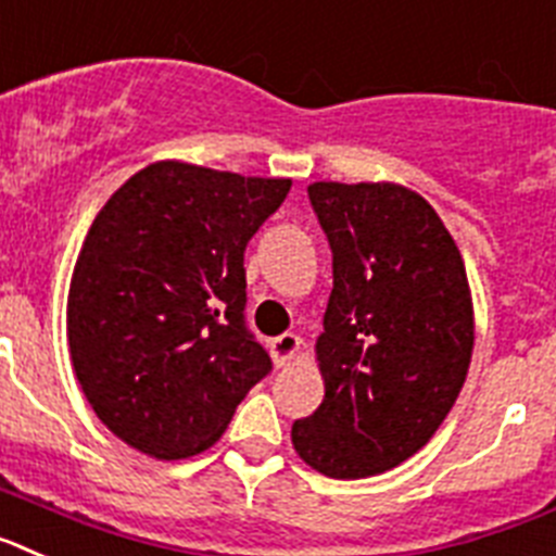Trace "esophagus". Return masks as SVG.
<instances>
[{"mask_svg":"<svg viewBox=\"0 0 556 556\" xmlns=\"http://www.w3.org/2000/svg\"><path fill=\"white\" fill-rule=\"evenodd\" d=\"M299 352H302V338L293 336V332H285V336L271 338V355L277 366L293 364Z\"/></svg>","mask_w":556,"mask_h":556,"instance_id":"34e87169","label":"esophagus"}]
</instances>
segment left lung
<instances>
[{
    "instance_id": "1",
    "label": "left lung",
    "mask_w": 556,
    "mask_h": 556,
    "mask_svg": "<svg viewBox=\"0 0 556 556\" xmlns=\"http://www.w3.org/2000/svg\"><path fill=\"white\" fill-rule=\"evenodd\" d=\"M332 249L316 338L325 400L291 428L330 479H369L412 458L445 422L470 369L476 321L465 260L419 192L394 181L307 187Z\"/></svg>"
}]
</instances>
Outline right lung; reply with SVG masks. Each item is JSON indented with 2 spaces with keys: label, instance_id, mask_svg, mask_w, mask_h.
<instances>
[{
  "label": "right lung",
  "instance_id": "right-lung-1",
  "mask_svg": "<svg viewBox=\"0 0 556 556\" xmlns=\"http://www.w3.org/2000/svg\"><path fill=\"white\" fill-rule=\"evenodd\" d=\"M288 190L291 178L164 159L98 212L66 338L86 400L125 445L167 462L206 451L271 371L243 321V251Z\"/></svg>",
  "mask_w": 556,
  "mask_h": 556
}]
</instances>
